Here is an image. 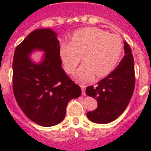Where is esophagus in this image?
Listing matches in <instances>:
<instances>
[{"instance_id":"esophagus-1","label":"esophagus","mask_w":151,"mask_h":151,"mask_svg":"<svg viewBox=\"0 0 151 151\" xmlns=\"http://www.w3.org/2000/svg\"><path fill=\"white\" fill-rule=\"evenodd\" d=\"M85 88H86V86L84 85H81V94L83 95V96H85L86 95V93H85Z\"/></svg>"}]
</instances>
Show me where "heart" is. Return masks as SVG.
I'll return each mask as SVG.
<instances>
[{"instance_id":"1","label":"heart","mask_w":151,"mask_h":151,"mask_svg":"<svg viewBox=\"0 0 151 151\" xmlns=\"http://www.w3.org/2000/svg\"><path fill=\"white\" fill-rule=\"evenodd\" d=\"M124 45L122 37L97 27H85L75 31L70 43L62 42L59 56L67 73H72L83 59V64L73 74V80L87 83L96 75L110 74L121 61Z\"/></svg>"}]
</instances>
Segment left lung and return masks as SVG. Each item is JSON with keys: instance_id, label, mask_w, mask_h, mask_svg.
I'll use <instances>...</instances> for the list:
<instances>
[{"instance_id": "8db88e82", "label": "left lung", "mask_w": 151, "mask_h": 151, "mask_svg": "<svg viewBox=\"0 0 151 151\" xmlns=\"http://www.w3.org/2000/svg\"><path fill=\"white\" fill-rule=\"evenodd\" d=\"M124 49L125 55L114 70L97 83L96 87L86 88V94L98 103L96 110L87 113L91 122L110 123L117 119L129 105L135 88V68L131 48L125 41Z\"/></svg>"}]
</instances>
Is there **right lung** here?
Returning a JSON list of instances; mask_svg holds the SVG:
<instances>
[{"label":"right lung","instance_id":"obj_1","mask_svg":"<svg viewBox=\"0 0 151 151\" xmlns=\"http://www.w3.org/2000/svg\"><path fill=\"white\" fill-rule=\"evenodd\" d=\"M35 50L44 51L41 62L32 61ZM59 41L51 29L31 32L14 53L13 92L18 105L32 122L44 127L58 124L66 116V106L81 90L62 68Z\"/></svg>","mask_w":151,"mask_h":151}]
</instances>
